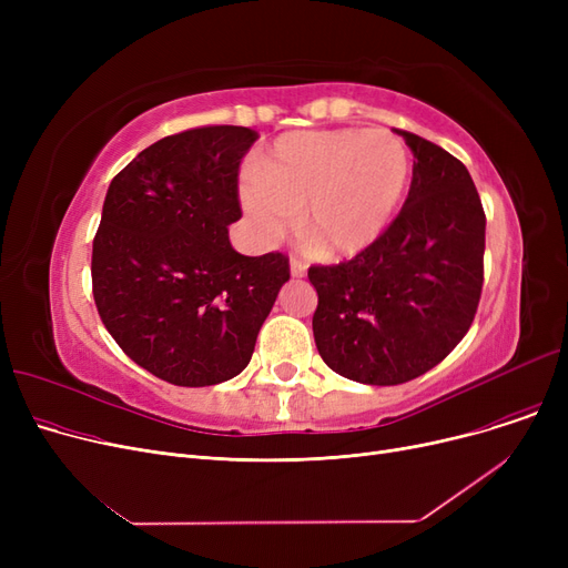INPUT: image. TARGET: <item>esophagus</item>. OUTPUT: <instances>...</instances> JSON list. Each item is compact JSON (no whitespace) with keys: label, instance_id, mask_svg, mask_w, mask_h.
<instances>
[{"label":"esophagus","instance_id":"obj_1","mask_svg":"<svg viewBox=\"0 0 568 568\" xmlns=\"http://www.w3.org/2000/svg\"><path fill=\"white\" fill-rule=\"evenodd\" d=\"M306 262L304 260H300V257H292L290 260V274L294 276V278H302V276H306Z\"/></svg>","mask_w":568,"mask_h":568}]
</instances>
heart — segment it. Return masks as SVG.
Wrapping results in <instances>:
<instances>
[{
	"label": "heart",
	"instance_id": "1",
	"mask_svg": "<svg viewBox=\"0 0 568 568\" xmlns=\"http://www.w3.org/2000/svg\"><path fill=\"white\" fill-rule=\"evenodd\" d=\"M409 182L412 154L392 131H296L244 176L242 202L264 242L283 236L306 205L308 242L329 257H354L389 230Z\"/></svg>",
	"mask_w": 568,
	"mask_h": 568
}]
</instances>
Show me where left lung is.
Returning a JSON list of instances; mask_svg holds the SVG:
<instances>
[{"label": "left lung", "mask_w": 568, "mask_h": 568, "mask_svg": "<svg viewBox=\"0 0 568 568\" xmlns=\"http://www.w3.org/2000/svg\"><path fill=\"white\" fill-rule=\"evenodd\" d=\"M398 135L416 159L400 214L368 251L308 268L320 356L375 386L435 368L469 332L484 287L486 214L467 168L422 135Z\"/></svg>", "instance_id": "1"}]
</instances>
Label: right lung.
I'll return each mask as SVG.
<instances>
[{
  "instance_id": "1",
  "label": "right lung",
  "mask_w": 568,
  "mask_h": 568,
  "mask_svg": "<svg viewBox=\"0 0 568 568\" xmlns=\"http://www.w3.org/2000/svg\"><path fill=\"white\" fill-rule=\"evenodd\" d=\"M257 133L200 126L168 135L119 172L92 251V292L110 336L176 386L242 373L278 290L285 253L248 257L230 244L242 219L239 165Z\"/></svg>"
}]
</instances>
